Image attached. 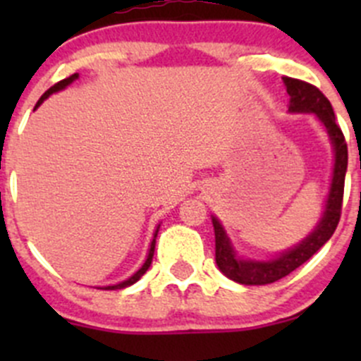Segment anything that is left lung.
Returning a JSON list of instances; mask_svg holds the SVG:
<instances>
[{"label": "left lung", "instance_id": "8db88e82", "mask_svg": "<svg viewBox=\"0 0 361 361\" xmlns=\"http://www.w3.org/2000/svg\"><path fill=\"white\" fill-rule=\"evenodd\" d=\"M283 82H285L286 92L290 96L288 111L314 113L329 133L330 141L334 145V155H336L332 183H330L325 211H323L322 220L316 225L314 231L300 245L288 251H283L279 257L272 258V260H246V258L238 257L221 224L213 216L218 269L232 281L241 283V285H269V283H274L288 276L295 269L300 267L304 262H307L332 238L338 220H341L345 169H348V145H345L341 127L336 122L332 104L326 99L325 94L311 83L290 78V76H283Z\"/></svg>", "mask_w": 361, "mask_h": 361}]
</instances>
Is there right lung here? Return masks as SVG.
Returning a JSON list of instances; mask_svg holds the SVG:
<instances>
[{
	"label": "right lung",
	"mask_w": 361,
	"mask_h": 361,
	"mask_svg": "<svg viewBox=\"0 0 361 361\" xmlns=\"http://www.w3.org/2000/svg\"><path fill=\"white\" fill-rule=\"evenodd\" d=\"M78 78V73H75V75H71V76H68V78H64V80H61V82H57L56 85L54 87H50L49 90H47L45 94H43L42 97H39L38 99V103H36V106H35V110L36 108L39 106V104L43 103V101L47 99V97L50 96V94H54V92H57V90H63V89H66V87L69 85V83L71 82H75V80ZM160 227V225H159ZM159 227H157V231H155V234H154V239H152V245H150V251H148V257H147V260H145V264H143V267L140 269V271L136 272V274H133L130 276L129 279H126V281H122V283H118V285H113V286H106V288L104 290H122V288H127V286H130V285H134V283L137 281V279L141 278V276L145 274V272L148 271V267H150V264H152V258H154V251H155V238H157V234H159Z\"/></svg>",
	"instance_id": "add662e5"
}]
</instances>
